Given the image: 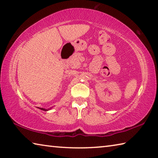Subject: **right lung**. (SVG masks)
Listing matches in <instances>:
<instances>
[{
	"mask_svg": "<svg viewBox=\"0 0 158 158\" xmlns=\"http://www.w3.org/2000/svg\"><path fill=\"white\" fill-rule=\"evenodd\" d=\"M40 109H42V110H43V111H47L48 109H43V108H40Z\"/></svg>",
	"mask_w": 158,
	"mask_h": 158,
	"instance_id": "obj_1",
	"label": "right lung"
}]
</instances>
